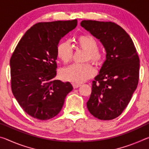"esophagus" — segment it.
Segmentation results:
<instances>
[{
	"instance_id": "1",
	"label": "esophagus",
	"mask_w": 149,
	"mask_h": 149,
	"mask_svg": "<svg viewBox=\"0 0 149 149\" xmlns=\"http://www.w3.org/2000/svg\"><path fill=\"white\" fill-rule=\"evenodd\" d=\"M73 85V87L74 88V89H76V88L79 87L81 86V84H72Z\"/></svg>"
}]
</instances>
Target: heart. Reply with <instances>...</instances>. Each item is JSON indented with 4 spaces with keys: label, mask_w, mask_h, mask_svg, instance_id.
Masks as SVG:
<instances>
[{
    "label": "heart",
    "mask_w": 149,
    "mask_h": 149,
    "mask_svg": "<svg viewBox=\"0 0 149 149\" xmlns=\"http://www.w3.org/2000/svg\"><path fill=\"white\" fill-rule=\"evenodd\" d=\"M77 44L82 49L87 50L86 60H90L95 64L102 62L104 53L98 49V42L91 35H81L78 37ZM57 56L63 62L68 63L73 56V48L69 41L60 42L56 49ZM95 74V70L89 64L75 63L63 68L60 73L63 80L74 83H82L87 81Z\"/></svg>",
    "instance_id": "obj_1"
}]
</instances>
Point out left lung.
<instances>
[{"label":"left lung","instance_id":"obj_1","mask_svg":"<svg viewBox=\"0 0 149 149\" xmlns=\"http://www.w3.org/2000/svg\"><path fill=\"white\" fill-rule=\"evenodd\" d=\"M80 24L99 39L107 53L93 81L87 107L98 119H114L122 114L137 89L140 65L137 50L130 35L114 22L83 20Z\"/></svg>","mask_w":149,"mask_h":149}]
</instances>
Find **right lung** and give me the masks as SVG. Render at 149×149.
Instances as JSON below:
<instances>
[{"instance_id":"add662e5","label":"right lung","mask_w":149,"mask_h":149,"mask_svg":"<svg viewBox=\"0 0 149 149\" xmlns=\"http://www.w3.org/2000/svg\"><path fill=\"white\" fill-rule=\"evenodd\" d=\"M77 25V19L36 24L26 32L12 55V93L22 109L35 119L56 116L73 89L70 82L54 77L58 45Z\"/></svg>"}]
</instances>
